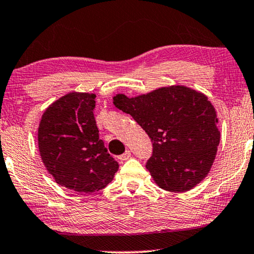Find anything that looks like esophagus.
I'll use <instances>...</instances> for the list:
<instances>
[{"label":"esophagus","instance_id":"34e87169","mask_svg":"<svg viewBox=\"0 0 254 254\" xmlns=\"http://www.w3.org/2000/svg\"><path fill=\"white\" fill-rule=\"evenodd\" d=\"M130 151L129 150H126L124 152L123 155H120L119 156V159H120V162L123 163V162H125V161H127V159H129L130 158Z\"/></svg>","mask_w":254,"mask_h":254}]
</instances>
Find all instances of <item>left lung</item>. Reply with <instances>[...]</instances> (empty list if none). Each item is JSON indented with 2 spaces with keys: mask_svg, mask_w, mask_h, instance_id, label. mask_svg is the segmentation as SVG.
Returning <instances> with one entry per match:
<instances>
[{
  "mask_svg": "<svg viewBox=\"0 0 254 254\" xmlns=\"http://www.w3.org/2000/svg\"><path fill=\"white\" fill-rule=\"evenodd\" d=\"M113 100L151 138L145 166L161 189L185 192L208 175L221 136L216 112L203 93L172 85L134 98L117 95Z\"/></svg>",
  "mask_w": 254,
  "mask_h": 254,
  "instance_id": "8db88e82",
  "label": "left lung"
}]
</instances>
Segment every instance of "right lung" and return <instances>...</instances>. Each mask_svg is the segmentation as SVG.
I'll use <instances>...</instances> for the list:
<instances>
[{"label": "right lung", "instance_id": "right-lung-1", "mask_svg": "<svg viewBox=\"0 0 254 254\" xmlns=\"http://www.w3.org/2000/svg\"><path fill=\"white\" fill-rule=\"evenodd\" d=\"M93 93L70 92L45 111L38 129L43 163L59 185L78 193L103 190L119 164L99 138Z\"/></svg>", "mask_w": 254, "mask_h": 254}]
</instances>
